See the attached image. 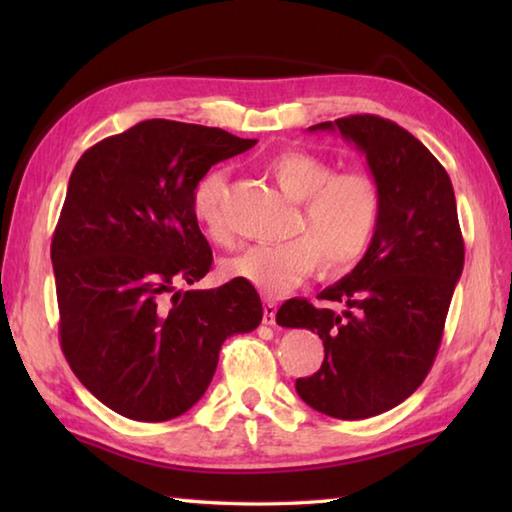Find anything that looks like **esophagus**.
<instances>
[{"mask_svg":"<svg viewBox=\"0 0 512 512\" xmlns=\"http://www.w3.org/2000/svg\"><path fill=\"white\" fill-rule=\"evenodd\" d=\"M275 314H277V305L271 300L264 302V323L266 325H275Z\"/></svg>","mask_w":512,"mask_h":512,"instance_id":"1","label":"esophagus"}]
</instances>
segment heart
I'll return each mask as SVG.
<instances>
[{
    "label": "heart",
    "instance_id": "heart-1",
    "mask_svg": "<svg viewBox=\"0 0 512 512\" xmlns=\"http://www.w3.org/2000/svg\"><path fill=\"white\" fill-rule=\"evenodd\" d=\"M275 183L300 203L293 237L280 244H253L223 262L225 277L253 284L266 296H282L316 271L323 259L332 271L357 264L375 237L381 216L377 180L366 171H334V164L307 151H284L268 162ZM225 171H210L196 185L192 210L214 241L230 237L225 219Z\"/></svg>",
    "mask_w": 512,
    "mask_h": 512
}]
</instances>
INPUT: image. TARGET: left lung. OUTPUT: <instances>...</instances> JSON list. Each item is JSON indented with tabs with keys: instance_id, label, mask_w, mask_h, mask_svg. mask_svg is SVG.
Segmentation results:
<instances>
[{
	"instance_id": "8db88e82",
	"label": "left lung",
	"mask_w": 512,
	"mask_h": 512,
	"mask_svg": "<svg viewBox=\"0 0 512 512\" xmlns=\"http://www.w3.org/2000/svg\"><path fill=\"white\" fill-rule=\"evenodd\" d=\"M309 131H339L366 155L381 216L361 262L318 293L341 302V314L293 298L275 320L311 329L325 345L320 370L296 381L302 402L332 418L363 420L404 402L431 370L463 273V235L445 167L395 121L350 115Z\"/></svg>"
}]
</instances>
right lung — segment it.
Wrapping results in <instances>:
<instances>
[{
  "instance_id": "add662e5",
  "label": "right lung",
  "mask_w": 512,
  "mask_h": 512,
  "mask_svg": "<svg viewBox=\"0 0 512 512\" xmlns=\"http://www.w3.org/2000/svg\"><path fill=\"white\" fill-rule=\"evenodd\" d=\"M255 144L146 119L94 144L69 176L51 241L60 348L81 384L124 418L164 422L192 409L223 341L262 323V300L244 280L178 289L212 268L196 185Z\"/></svg>"
}]
</instances>
